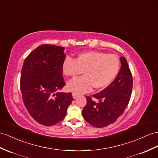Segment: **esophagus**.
<instances>
[{
	"label": "esophagus",
	"instance_id": "34e87169",
	"mask_svg": "<svg viewBox=\"0 0 158 158\" xmlns=\"http://www.w3.org/2000/svg\"><path fill=\"white\" fill-rule=\"evenodd\" d=\"M78 94H76V93H72V97H73V98H76L77 97H78Z\"/></svg>",
	"mask_w": 158,
	"mask_h": 158
}]
</instances>
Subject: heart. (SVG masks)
Wrapping results in <instances>:
<instances>
[{
    "label": "heart",
    "instance_id": "1",
    "mask_svg": "<svg viewBox=\"0 0 158 158\" xmlns=\"http://www.w3.org/2000/svg\"><path fill=\"white\" fill-rule=\"evenodd\" d=\"M119 70L118 57L101 52L81 53L76 60L68 57L62 64V72L67 77L76 78L83 72L84 76L67 83V89L76 94L89 92L92 86L96 90L104 89L114 81Z\"/></svg>",
    "mask_w": 158,
    "mask_h": 158
}]
</instances>
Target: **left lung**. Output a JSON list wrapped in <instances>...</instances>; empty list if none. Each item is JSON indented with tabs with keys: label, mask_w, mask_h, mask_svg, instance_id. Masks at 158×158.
Wrapping results in <instances>:
<instances>
[{
	"label": "left lung",
	"mask_w": 158,
	"mask_h": 158,
	"mask_svg": "<svg viewBox=\"0 0 158 158\" xmlns=\"http://www.w3.org/2000/svg\"><path fill=\"white\" fill-rule=\"evenodd\" d=\"M121 69L116 78L101 92L86 97L87 103L82 110L85 121L95 127L113 124L124 113L129 102L133 88L132 75L127 61L120 57Z\"/></svg>",
	"instance_id": "1"
}]
</instances>
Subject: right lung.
<instances>
[{"label": "right lung", "instance_id": "add662e5", "mask_svg": "<svg viewBox=\"0 0 158 158\" xmlns=\"http://www.w3.org/2000/svg\"><path fill=\"white\" fill-rule=\"evenodd\" d=\"M64 49L60 46L41 45L29 53L23 65V101L31 116L45 126L62 121L74 100L71 92H59L66 85L62 76Z\"/></svg>", "mask_w": 158, "mask_h": 158}]
</instances>
